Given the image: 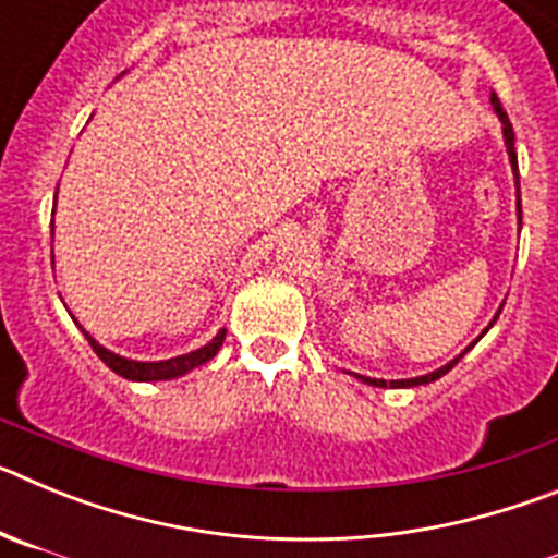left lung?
<instances>
[{
	"label": "left lung",
	"instance_id": "8db88e82",
	"mask_svg": "<svg viewBox=\"0 0 558 558\" xmlns=\"http://www.w3.org/2000/svg\"><path fill=\"white\" fill-rule=\"evenodd\" d=\"M492 106H495L497 117H500V122H502V140H506V150H509L511 167H514V179H520V175H517L514 128H511V122H509V113L502 111V106H500V100H497V95H492ZM517 215H520V223H522L520 181H517ZM497 315H500V310H497ZM497 315H495V318H492V324L497 322ZM492 324H489V327H492ZM489 327H486V329H489ZM486 329H483V332H486ZM463 352H466V349H463ZM461 357H463V354H458V357H456V360H450V363H447V366L436 368V372L425 374V377H411V379H391V383H386V379H374V377H360V374H354V377H360V379H363V383H368V386H377V388H386V386H391V388H413V386H425V383H433V379H438V377H441V374H447V372H450V368L456 366V363H458V360H461Z\"/></svg>",
	"mask_w": 558,
	"mask_h": 558
}]
</instances>
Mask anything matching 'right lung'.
<instances>
[{
  "label": "right lung",
  "instance_id": "1",
  "mask_svg": "<svg viewBox=\"0 0 558 558\" xmlns=\"http://www.w3.org/2000/svg\"><path fill=\"white\" fill-rule=\"evenodd\" d=\"M88 338V343H92V349L97 352V357L106 363L111 372H117L120 377L125 379H136V383H156V379H172V377H181V374L192 372V368L204 366V363H209L215 354H218V349L223 347V338H226V329H220L215 338L206 343V347L195 349V352L190 354H181V357H170V360H159V363H140V360H128V357H120V354L108 352V349H102L100 343H97L95 338L88 332H83Z\"/></svg>",
  "mask_w": 558,
  "mask_h": 558
}]
</instances>
